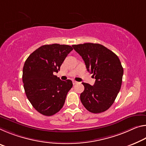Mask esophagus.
Wrapping results in <instances>:
<instances>
[{"mask_svg": "<svg viewBox=\"0 0 146 146\" xmlns=\"http://www.w3.org/2000/svg\"><path fill=\"white\" fill-rule=\"evenodd\" d=\"M78 83V82H77V81H75V80H73V85H75V84H77Z\"/></svg>", "mask_w": 146, "mask_h": 146, "instance_id": "1", "label": "esophagus"}]
</instances>
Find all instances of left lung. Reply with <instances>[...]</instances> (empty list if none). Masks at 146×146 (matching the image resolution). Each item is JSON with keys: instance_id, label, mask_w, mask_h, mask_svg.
Here are the masks:
<instances>
[{"instance_id": "obj_1", "label": "left lung", "mask_w": 146, "mask_h": 146, "mask_svg": "<svg viewBox=\"0 0 146 146\" xmlns=\"http://www.w3.org/2000/svg\"><path fill=\"white\" fill-rule=\"evenodd\" d=\"M82 56L87 71L94 74V86L82 82L84 92L80 96L84 107L98 114L109 108L121 88L123 69L119 58L105 46L86 43L72 45Z\"/></svg>"}]
</instances>
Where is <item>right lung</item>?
<instances>
[{
	"label": "right lung",
	"instance_id": "1",
	"mask_svg": "<svg viewBox=\"0 0 146 146\" xmlns=\"http://www.w3.org/2000/svg\"><path fill=\"white\" fill-rule=\"evenodd\" d=\"M73 49L68 45H45L30 54L23 69L25 94L40 114L50 116L61 110L73 86L71 80H61L58 73L68 54Z\"/></svg>",
	"mask_w": 146,
	"mask_h": 146
}]
</instances>
